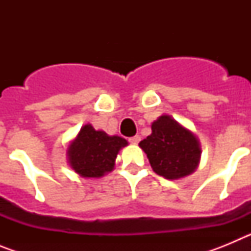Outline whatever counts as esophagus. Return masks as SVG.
Returning <instances> with one entry per match:
<instances>
[{
  "label": "esophagus",
  "mask_w": 251,
  "mask_h": 251,
  "mask_svg": "<svg viewBox=\"0 0 251 251\" xmlns=\"http://www.w3.org/2000/svg\"><path fill=\"white\" fill-rule=\"evenodd\" d=\"M139 141H141V137L139 136H134V137H132V138H129V142L132 143V145H137Z\"/></svg>",
  "instance_id": "obj_1"
}]
</instances>
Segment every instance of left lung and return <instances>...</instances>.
Returning a JSON list of instances; mask_svg holds the SVG:
<instances>
[{"label":"left lung","instance_id":"1","mask_svg":"<svg viewBox=\"0 0 251 251\" xmlns=\"http://www.w3.org/2000/svg\"><path fill=\"white\" fill-rule=\"evenodd\" d=\"M159 176L178 179L195 172L201 157L200 142L191 130L170 115H161L152 123V133L139 142Z\"/></svg>","mask_w":251,"mask_h":251}]
</instances>
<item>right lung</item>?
<instances>
[{
	"mask_svg": "<svg viewBox=\"0 0 251 251\" xmlns=\"http://www.w3.org/2000/svg\"><path fill=\"white\" fill-rule=\"evenodd\" d=\"M127 145L122 137L108 136L85 124L69 146V165L81 177L98 178L113 171L117 154Z\"/></svg>",
	"mask_w": 251,
	"mask_h": 251,
	"instance_id": "obj_1",
	"label": "right lung"
}]
</instances>
